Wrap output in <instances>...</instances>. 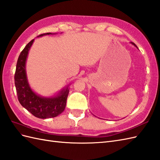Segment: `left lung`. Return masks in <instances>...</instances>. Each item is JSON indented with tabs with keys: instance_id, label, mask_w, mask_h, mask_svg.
<instances>
[{
	"instance_id": "1",
	"label": "left lung",
	"mask_w": 160,
	"mask_h": 160,
	"mask_svg": "<svg viewBox=\"0 0 160 160\" xmlns=\"http://www.w3.org/2000/svg\"><path fill=\"white\" fill-rule=\"evenodd\" d=\"M130 43H132V45H133V46H135V47H136V48H137V49H138V47H137V46H136L135 45V44H134V43H133V42H130Z\"/></svg>"
}]
</instances>
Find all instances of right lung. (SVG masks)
<instances>
[{"mask_svg": "<svg viewBox=\"0 0 160 160\" xmlns=\"http://www.w3.org/2000/svg\"><path fill=\"white\" fill-rule=\"evenodd\" d=\"M54 34L57 33H44L39 35L38 38ZM34 41L35 39L31 40L25 46L18 59L14 77L18 98L20 104L36 117L39 118L56 117L61 114L65 108L67 99L69 92V84L62 88L57 93L50 97L38 95L31 88L27 78L26 63L28 52Z\"/></svg>", "mask_w": 160, "mask_h": 160, "instance_id": "1", "label": "right lung"}]
</instances>
